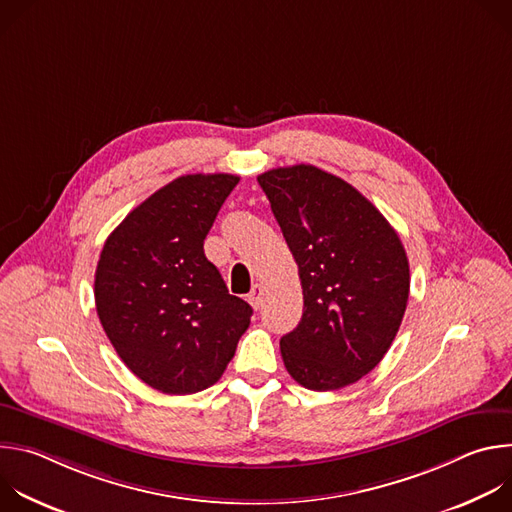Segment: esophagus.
I'll return each instance as SVG.
<instances>
[{
  "instance_id": "obj_1",
  "label": "esophagus",
  "mask_w": 512,
  "mask_h": 512,
  "mask_svg": "<svg viewBox=\"0 0 512 512\" xmlns=\"http://www.w3.org/2000/svg\"><path fill=\"white\" fill-rule=\"evenodd\" d=\"M249 298V304L255 308V310H259L261 306H263V285H253V289H251V294L247 296Z\"/></svg>"
}]
</instances>
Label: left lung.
I'll list each match as a JSON object with an SVG mask.
<instances>
[{
	"label": "left lung",
	"instance_id": "1",
	"mask_svg": "<svg viewBox=\"0 0 512 512\" xmlns=\"http://www.w3.org/2000/svg\"><path fill=\"white\" fill-rule=\"evenodd\" d=\"M298 263L300 324L279 340L287 373L312 391L369 375L409 300V261L387 218L342 178L298 164L257 176Z\"/></svg>",
	"mask_w": 512,
	"mask_h": 512
}]
</instances>
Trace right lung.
Wrapping results in <instances>:
<instances>
[{
	"label": "right lung",
	"mask_w": 512,
	"mask_h": 512,
	"mask_svg": "<svg viewBox=\"0 0 512 512\" xmlns=\"http://www.w3.org/2000/svg\"><path fill=\"white\" fill-rule=\"evenodd\" d=\"M233 174H188L133 208L107 237L95 304L127 369L166 395L214 385L235 356L253 308L231 296L204 239Z\"/></svg>",
	"instance_id": "1"
}]
</instances>
